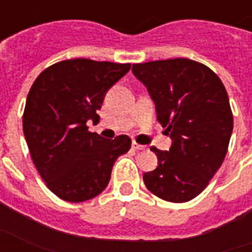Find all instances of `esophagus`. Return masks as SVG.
<instances>
[{
  "label": "esophagus",
  "mask_w": 252,
  "mask_h": 252,
  "mask_svg": "<svg viewBox=\"0 0 252 252\" xmlns=\"http://www.w3.org/2000/svg\"><path fill=\"white\" fill-rule=\"evenodd\" d=\"M131 148L135 149V150H145V149H146V146H145V145H139L138 142L133 141V144H131Z\"/></svg>",
  "instance_id": "1"
}]
</instances>
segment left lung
Masks as SVG:
<instances>
[{
  "label": "left lung",
  "mask_w": 252,
  "mask_h": 252,
  "mask_svg": "<svg viewBox=\"0 0 252 252\" xmlns=\"http://www.w3.org/2000/svg\"><path fill=\"white\" fill-rule=\"evenodd\" d=\"M131 71L148 87L157 121L173 139L169 152L150 148L158 166L144 173L145 185L166 201L194 199L228 150L234 117L225 87L211 68L190 59L133 64Z\"/></svg>",
  "instance_id": "1"
}]
</instances>
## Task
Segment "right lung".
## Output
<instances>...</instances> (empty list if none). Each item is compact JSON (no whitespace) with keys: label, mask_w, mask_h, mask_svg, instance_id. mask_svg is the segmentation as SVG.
I'll list each match as a JSON object with an SVG mask.
<instances>
[{"label":"right lung","mask_w":252,"mask_h":252,"mask_svg":"<svg viewBox=\"0 0 252 252\" xmlns=\"http://www.w3.org/2000/svg\"><path fill=\"white\" fill-rule=\"evenodd\" d=\"M131 64L63 60L40 73L27 96L24 135L33 164L45 184L60 199L86 201L102 193L111 169L131 139L102 138L88 130L107 90L128 72Z\"/></svg>","instance_id":"obj_1"}]
</instances>
